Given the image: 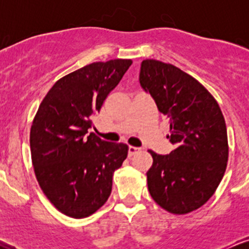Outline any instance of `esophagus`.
I'll list each match as a JSON object with an SVG mask.
<instances>
[{
  "instance_id": "1",
  "label": "esophagus",
  "mask_w": 249,
  "mask_h": 249,
  "mask_svg": "<svg viewBox=\"0 0 249 249\" xmlns=\"http://www.w3.org/2000/svg\"><path fill=\"white\" fill-rule=\"evenodd\" d=\"M141 151V148L139 147H136V146H128V156H133V154H136L137 152H139Z\"/></svg>"
}]
</instances>
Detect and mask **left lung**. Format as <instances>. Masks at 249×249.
Returning a JSON list of instances; mask_svg holds the SVG:
<instances>
[{"instance_id": "left-lung-1", "label": "left lung", "mask_w": 249, "mask_h": 249, "mask_svg": "<svg viewBox=\"0 0 249 249\" xmlns=\"http://www.w3.org/2000/svg\"><path fill=\"white\" fill-rule=\"evenodd\" d=\"M139 83L170 121L167 138L176 148L166 156L148 151V192L173 214L198 210L215 192L228 160L225 118L214 97L172 64L145 59Z\"/></svg>"}]
</instances>
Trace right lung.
<instances>
[{
    "instance_id": "1",
    "label": "right lung",
    "mask_w": 249,
    "mask_h": 249,
    "mask_svg": "<svg viewBox=\"0 0 249 249\" xmlns=\"http://www.w3.org/2000/svg\"><path fill=\"white\" fill-rule=\"evenodd\" d=\"M131 64L119 58L96 62L62 77L34 118L30 150L37 181L71 218H87L107 202L113 172L127 157L126 144L102 141L88 130Z\"/></svg>"
}]
</instances>
